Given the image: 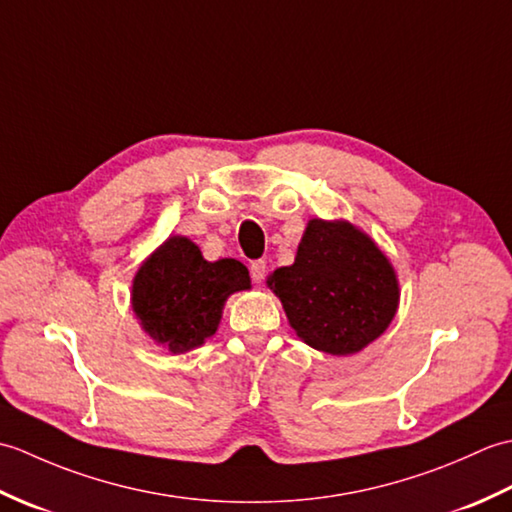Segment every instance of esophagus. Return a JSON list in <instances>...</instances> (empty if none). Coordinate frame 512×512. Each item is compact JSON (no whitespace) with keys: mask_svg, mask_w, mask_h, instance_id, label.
I'll list each match as a JSON object with an SVG mask.
<instances>
[{"mask_svg":"<svg viewBox=\"0 0 512 512\" xmlns=\"http://www.w3.org/2000/svg\"><path fill=\"white\" fill-rule=\"evenodd\" d=\"M250 277H253L255 284H262L266 277V262L264 259H257V262L250 264Z\"/></svg>","mask_w":512,"mask_h":512,"instance_id":"obj_1","label":"esophagus"}]
</instances>
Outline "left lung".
I'll return each instance as SVG.
<instances>
[{
  "label": "left lung",
  "mask_w": 512,
  "mask_h": 512,
  "mask_svg": "<svg viewBox=\"0 0 512 512\" xmlns=\"http://www.w3.org/2000/svg\"><path fill=\"white\" fill-rule=\"evenodd\" d=\"M266 284L299 339L332 356H352L374 343L400 303L387 255L347 220H310L295 264L277 268Z\"/></svg>",
  "instance_id": "obj_1"
}]
</instances>
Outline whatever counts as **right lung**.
Wrapping results in <instances>:
<instances>
[{
  "label": "right lung",
  "instance_id": "add662e5",
  "mask_svg": "<svg viewBox=\"0 0 512 512\" xmlns=\"http://www.w3.org/2000/svg\"><path fill=\"white\" fill-rule=\"evenodd\" d=\"M248 288L242 262H206L189 237L169 235L134 275L132 310L151 341L187 354L220 328L226 299Z\"/></svg>",
  "mask_w": 512,
  "mask_h": 512
}]
</instances>
